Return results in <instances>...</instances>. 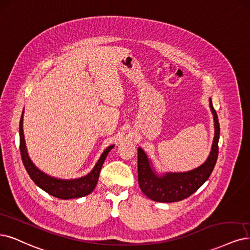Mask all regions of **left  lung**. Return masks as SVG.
<instances>
[{"instance_id":"8db88e82","label":"left lung","mask_w":250,"mask_h":250,"mask_svg":"<svg viewBox=\"0 0 250 250\" xmlns=\"http://www.w3.org/2000/svg\"><path fill=\"white\" fill-rule=\"evenodd\" d=\"M209 105L214 120V139L208 158L200 167L187 171L159 173L155 169L152 160L146 152L141 147L137 149L139 185L146 196L152 201L159 203L182 201L194 193L209 179L218 157L220 134L218 117L211 98H209Z\"/></svg>"}]
</instances>
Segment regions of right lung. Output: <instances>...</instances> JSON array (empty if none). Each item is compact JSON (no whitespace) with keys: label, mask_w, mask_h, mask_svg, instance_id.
<instances>
[{"label":"right lung","mask_w":250,"mask_h":250,"mask_svg":"<svg viewBox=\"0 0 250 250\" xmlns=\"http://www.w3.org/2000/svg\"><path fill=\"white\" fill-rule=\"evenodd\" d=\"M23 110L20 122V148L23 166L25 169H27L31 179L34 181V183L48 194L62 200L79 199V197H83L90 194L97 185L103 162H104L108 152H110V150L115 147V145L108 146V147L102 152L98 161L96 162V165L94 166L93 169L88 175L76 179H61L49 176L34 165V162L31 160L28 154L22 128Z\"/></svg>","instance_id":"right-lung-1"}]
</instances>
